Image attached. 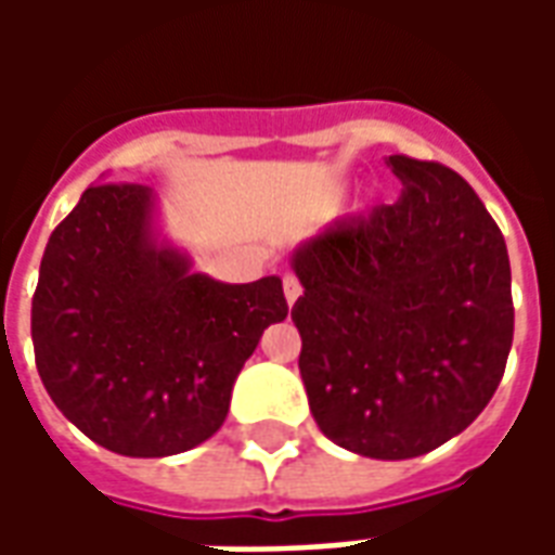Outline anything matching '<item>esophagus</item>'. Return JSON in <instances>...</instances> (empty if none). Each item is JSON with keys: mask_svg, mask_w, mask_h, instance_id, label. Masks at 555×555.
Listing matches in <instances>:
<instances>
[{"mask_svg": "<svg viewBox=\"0 0 555 555\" xmlns=\"http://www.w3.org/2000/svg\"><path fill=\"white\" fill-rule=\"evenodd\" d=\"M282 291H285V300L294 302V300H297V297H300V294H302L300 279L291 276V273H285V276H282Z\"/></svg>", "mask_w": 555, "mask_h": 555, "instance_id": "esophagus-1", "label": "esophagus"}]
</instances>
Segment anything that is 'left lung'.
<instances>
[{
	"mask_svg": "<svg viewBox=\"0 0 555 555\" xmlns=\"http://www.w3.org/2000/svg\"><path fill=\"white\" fill-rule=\"evenodd\" d=\"M392 205L294 253L300 374L324 437L380 461L437 449L488 408L514 338L500 225L442 163L392 154Z\"/></svg>",
	"mask_w": 555,
	"mask_h": 555,
	"instance_id": "obj_1",
	"label": "left lung"
}]
</instances>
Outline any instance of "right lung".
<instances>
[{"label": "right lung", "instance_id": "obj_1", "mask_svg": "<svg viewBox=\"0 0 555 555\" xmlns=\"http://www.w3.org/2000/svg\"><path fill=\"white\" fill-rule=\"evenodd\" d=\"M282 279L225 285L151 241V190L98 183L43 249L31 297L35 365L86 437L127 457H166L214 437L267 326Z\"/></svg>", "mask_w": 555, "mask_h": 555}]
</instances>
